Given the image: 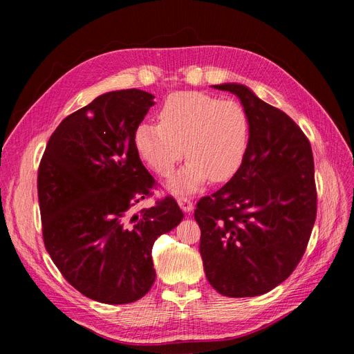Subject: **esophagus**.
I'll return each mask as SVG.
<instances>
[{
  "instance_id": "esophagus-1",
  "label": "esophagus",
  "mask_w": 354,
  "mask_h": 354,
  "mask_svg": "<svg viewBox=\"0 0 354 354\" xmlns=\"http://www.w3.org/2000/svg\"><path fill=\"white\" fill-rule=\"evenodd\" d=\"M177 202H178V205H180V208L183 209L185 212H192L194 211V202H192L187 196H180V198H177Z\"/></svg>"
}]
</instances>
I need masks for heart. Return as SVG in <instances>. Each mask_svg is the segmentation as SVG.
<instances>
[{"mask_svg": "<svg viewBox=\"0 0 354 354\" xmlns=\"http://www.w3.org/2000/svg\"><path fill=\"white\" fill-rule=\"evenodd\" d=\"M248 140L250 120L238 102L198 91L171 94L159 111V124L142 122L134 133L137 152L159 176H168L186 152V165L169 180L174 192H194L208 177L214 183L229 180L242 164Z\"/></svg>", "mask_w": 354, "mask_h": 354, "instance_id": "heart-1", "label": "heart"}]
</instances>
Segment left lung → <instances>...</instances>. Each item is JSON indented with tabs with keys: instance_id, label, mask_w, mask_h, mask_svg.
<instances>
[{
	"instance_id": "8db88e82",
	"label": "left lung",
	"mask_w": 354,
	"mask_h": 354,
	"mask_svg": "<svg viewBox=\"0 0 354 354\" xmlns=\"http://www.w3.org/2000/svg\"><path fill=\"white\" fill-rule=\"evenodd\" d=\"M212 87L241 100L250 140L230 181L198 202L199 251L217 292L257 297L294 272L312 234L317 199L312 146L291 118L246 85Z\"/></svg>"
}]
</instances>
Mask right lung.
Masks as SVG:
<instances>
[{
  "instance_id": "1",
  "label": "right lung",
  "mask_w": 354,
  "mask_h": 354,
  "mask_svg": "<svg viewBox=\"0 0 354 354\" xmlns=\"http://www.w3.org/2000/svg\"><path fill=\"white\" fill-rule=\"evenodd\" d=\"M153 99L137 88L95 97L60 122L38 169L46 250L75 289L104 304L147 294L152 246L183 220L171 196L136 212L155 186L134 145Z\"/></svg>"
}]
</instances>
